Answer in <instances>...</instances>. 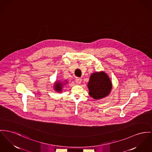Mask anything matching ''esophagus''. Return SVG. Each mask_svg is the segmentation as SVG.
<instances>
[{
    "label": "esophagus",
    "instance_id": "esophagus-1",
    "mask_svg": "<svg viewBox=\"0 0 152 152\" xmlns=\"http://www.w3.org/2000/svg\"><path fill=\"white\" fill-rule=\"evenodd\" d=\"M81 81H82V79L81 78H78V77H77L75 78V82L77 83V84H80L81 83Z\"/></svg>",
    "mask_w": 152,
    "mask_h": 152
}]
</instances>
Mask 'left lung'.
<instances>
[{
    "label": "left lung",
    "mask_w": 152,
    "mask_h": 152,
    "mask_svg": "<svg viewBox=\"0 0 152 152\" xmlns=\"http://www.w3.org/2000/svg\"><path fill=\"white\" fill-rule=\"evenodd\" d=\"M88 86L90 96L94 99L99 100L109 95L112 84L108 75L101 71L91 74Z\"/></svg>",
    "instance_id": "obj_1"
}]
</instances>
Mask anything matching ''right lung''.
<instances>
[{"mask_svg":"<svg viewBox=\"0 0 152 152\" xmlns=\"http://www.w3.org/2000/svg\"><path fill=\"white\" fill-rule=\"evenodd\" d=\"M67 83V81H65L64 82H61L60 81H56L55 84H54V90L57 92L60 93L62 91V88L65 85V83Z\"/></svg>","mask_w":152,"mask_h":152,"instance_id":"right-lung-1","label":"right lung"}]
</instances>
